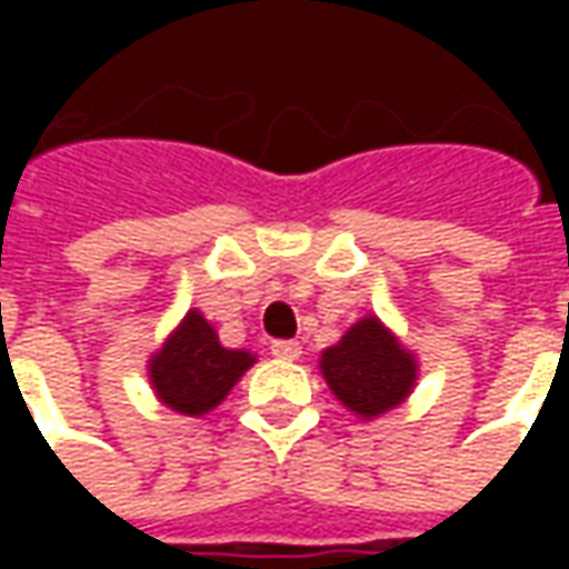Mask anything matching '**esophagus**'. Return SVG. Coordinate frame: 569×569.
Masks as SVG:
<instances>
[{
    "instance_id": "34e87169",
    "label": "esophagus",
    "mask_w": 569,
    "mask_h": 569,
    "mask_svg": "<svg viewBox=\"0 0 569 569\" xmlns=\"http://www.w3.org/2000/svg\"><path fill=\"white\" fill-rule=\"evenodd\" d=\"M272 355L278 361H297L303 355V348L297 341H272Z\"/></svg>"
}]
</instances>
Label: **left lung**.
Returning a JSON list of instances; mask_svg holds the SVG:
<instances>
[{"instance_id": "obj_1", "label": "left lung", "mask_w": 569, "mask_h": 569, "mask_svg": "<svg viewBox=\"0 0 569 569\" xmlns=\"http://www.w3.org/2000/svg\"><path fill=\"white\" fill-rule=\"evenodd\" d=\"M322 377L341 405L361 418L396 408L415 386V361L377 317L361 319L348 336L322 355Z\"/></svg>"}]
</instances>
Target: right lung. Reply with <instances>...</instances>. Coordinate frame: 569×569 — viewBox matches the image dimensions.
<instances>
[{"mask_svg": "<svg viewBox=\"0 0 569 569\" xmlns=\"http://www.w3.org/2000/svg\"><path fill=\"white\" fill-rule=\"evenodd\" d=\"M250 363V351L221 348L214 329L192 310L151 358V386L167 408L199 418L228 396Z\"/></svg>", "mask_w": 569, "mask_h": 569, "instance_id": "obj_1", "label": "right lung"}]
</instances>
